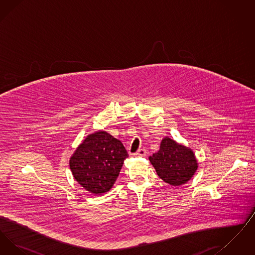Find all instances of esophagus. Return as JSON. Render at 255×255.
Segmentation results:
<instances>
[{"instance_id": "esophagus-1", "label": "esophagus", "mask_w": 255, "mask_h": 255, "mask_svg": "<svg viewBox=\"0 0 255 255\" xmlns=\"http://www.w3.org/2000/svg\"><path fill=\"white\" fill-rule=\"evenodd\" d=\"M146 154H147L146 149H144V148H141V149H138V150H137V152H136V153H134L133 155H134V156H136V157H144V156H146Z\"/></svg>"}]
</instances>
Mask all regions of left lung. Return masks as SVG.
Instances as JSON below:
<instances>
[{
  "mask_svg": "<svg viewBox=\"0 0 255 255\" xmlns=\"http://www.w3.org/2000/svg\"><path fill=\"white\" fill-rule=\"evenodd\" d=\"M158 177L170 185L178 186L188 182L198 168L193 151L164 137L157 153L149 157Z\"/></svg>",
  "mask_w": 255,
  "mask_h": 255,
  "instance_id": "8db88e82",
  "label": "left lung"
}]
</instances>
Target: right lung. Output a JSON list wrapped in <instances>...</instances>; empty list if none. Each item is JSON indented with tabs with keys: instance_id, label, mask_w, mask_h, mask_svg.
<instances>
[{
	"instance_id": "obj_1",
	"label": "right lung",
	"mask_w": 255,
	"mask_h": 255,
	"mask_svg": "<svg viewBox=\"0 0 255 255\" xmlns=\"http://www.w3.org/2000/svg\"><path fill=\"white\" fill-rule=\"evenodd\" d=\"M126 158L128 153L121 140L98 131L89 134L77 147L70 158V168L87 191L99 195L112 188Z\"/></svg>"
}]
</instances>
